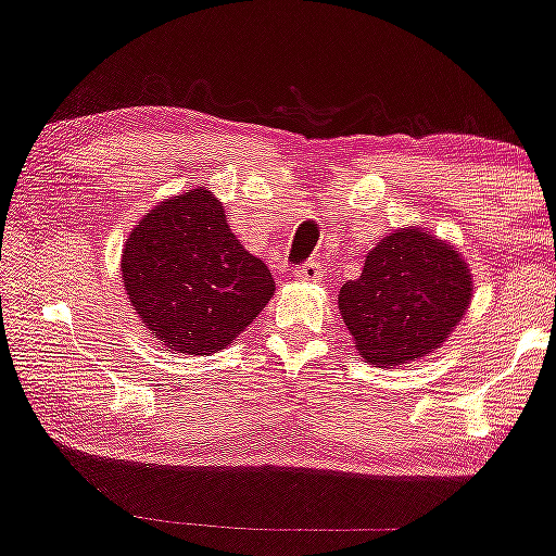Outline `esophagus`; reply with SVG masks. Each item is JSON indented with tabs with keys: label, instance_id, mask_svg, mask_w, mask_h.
Masks as SVG:
<instances>
[{
	"label": "esophagus",
	"instance_id": "esophagus-1",
	"mask_svg": "<svg viewBox=\"0 0 556 556\" xmlns=\"http://www.w3.org/2000/svg\"><path fill=\"white\" fill-rule=\"evenodd\" d=\"M294 277H298L300 282H320L323 266L317 262H307V264H302V266H298V269H294Z\"/></svg>",
	"mask_w": 556,
	"mask_h": 556
}]
</instances>
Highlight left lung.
<instances>
[{"instance_id": "obj_1", "label": "left lung", "mask_w": 556, "mask_h": 556, "mask_svg": "<svg viewBox=\"0 0 556 556\" xmlns=\"http://www.w3.org/2000/svg\"><path fill=\"white\" fill-rule=\"evenodd\" d=\"M470 300L472 274L460 251L406 226L368 251L361 277L340 287L338 307L361 358L391 368L438 351Z\"/></svg>"}]
</instances>
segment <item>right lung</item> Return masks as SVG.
Listing matches in <instances>:
<instances>
[{"instance_id":"obj_1","label":"right lung","mask_w":556,"mask_h":556,"mask_svg":"<svg viewBox=\"0 0 556 556\" xmlns=\"http://www.w3.org/2000/svg\"><path fill=\"white\" fill-rule=\"evenodd\" d=\"M122 279L144 328L185 355L224 351L274 298L271 271L205 188L167 198L131 228Z\"/></svg>"}]
</instances>
